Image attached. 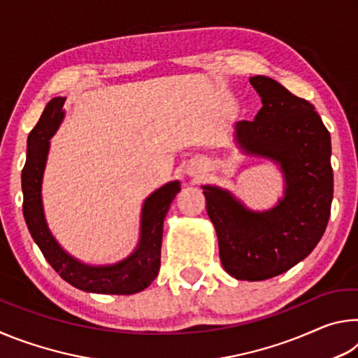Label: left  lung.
I'll return each instance as SVG.
<instances>
[{"instance_id":"obj_1","label":"left lung","mask_w":358,"mask_h":358,"mask_svg":"<svg viewBox=\"0 0 358 358\" xmlns=\"http://www.w3.org/2000/svg\"><path fill=\"white\" fill-rule=\"evenodd\" d=\"M250 82L264 106L256 120L237 123V138L248 153L280 162L286 196L270 211L252 213L220 187L203 186V194L224 270L264 281L292 268L322 238L333 199L331 142L311 102L270 77Z\"/></svg>"}]
</instances>
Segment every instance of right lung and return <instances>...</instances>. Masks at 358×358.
<instances>
[{"label":"right lung","mask_w":358,"mask_h":358,"mask_svg":"<svg viewBox=\"0 0 358 358\" xmlns=\"http://www.w3.org/2000/svg\"><path fill=\"white\" fill-rule=\"evenodd\" d=\"M66 98H53L45 106L41 118L28 136L27 162L22 171L23 216L33 240L38 243L52 268L72 286L96 294L129 295L147 289L159 273L161 245L164 217L175 196L180 192L178 181H172L151 194L142 211L141 245L123 262L110 266H88L68 256L52 237L47 227L41 201L48 138L55 134L63 120Z\"/></svg>","instance_id":"obj_1"}]
</instances>
